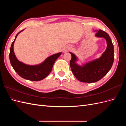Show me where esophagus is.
<instances>
[{
    "instance_id": "34e87169",
    "label": "esophagus",
    "mask_w": 126,
    "mask_h": 126,
    "mask_svg": "<svg viewBox=\"0 0 126 126\" xmlns=\"http://www.w3.org/2000/svg\"><path fill=\"white\" fill-rule=\"evenodd\" d=\"M67 50H64V52H65V51H67Z\"/></svg>"
}]
</instances>
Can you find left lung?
<instances>
[{
    "mask_svg": "<svg viewBox=\"0 0 126 126\" xmlns=\"http://www.w3.org/2000/svg\"><path fill=\"white\" fill-rule=\"evenodd\" d=\"M98 37L105 38L107 47L100 58L92 61L81 67L75 63L76 56L70 52L71 59L70 62L71 69L78 80L83 82H95L102 79L111 69L114 60L113 45L108 34L99 29L96 33Z\"/></svg>",
    "mask_w": 126,
    "mask_h": 126,
    "instance_id": "left-lung-1",
    "label": "left lung"
}]
</instances>
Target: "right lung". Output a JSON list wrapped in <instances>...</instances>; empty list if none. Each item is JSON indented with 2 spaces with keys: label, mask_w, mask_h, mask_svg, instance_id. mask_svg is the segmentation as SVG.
Wrapping results in <instances>:
<instances>
[{
  "label": "right lung",
  "mask_w": 126,
  "mask_h": 126,
  "mask_svg": "<svg viewBox=\"0 0 126 126\" xmlns=\"http://www.w3.org/2000/svg\"><path fill=\"white\" fill-rule=\"evenodd\" d=\"M22 30L19 32L15 37L14 41L11 44L9 59L10 62L14 69L21 77L30 81H39L43 80L50 73L54 63L60 56L62 52L53 55L45 60L42 63L36 66H29L25 64L18 60L14 51V44L17 36Z\"/></svg>",
  "instance_id": "obj_1"
}]
</instances>
